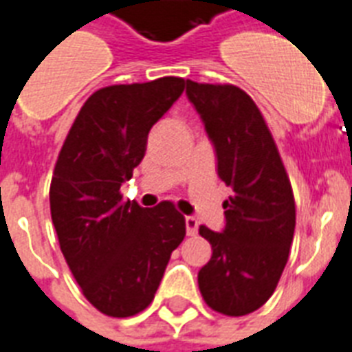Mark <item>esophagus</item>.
<instances>
[{"mask_svg":"<svg viewBox=\"0 0 352 352\" xmlns=\"http://www.w3.org/2000/svg\"><path fill=\"white\" fill-rule=\"evenodd\" d=\"M185 228H187V235H196V231H198V220L195 217H185Z\"/></svg>","mask_w":352,"mask_h":352,"instance_id":"obj_1","label":"esophagus"}]
</instances>
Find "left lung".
<instances>
[{"label":"left lung","mask_w":352,"mask_h":352,"mask_svg":"<svg viewBox=\"0 0 352 352\" xmlns=\"http://www.w3.org/2000/svg\"><path fill=\"white\" fill-rule=\"evenodd\" d=\"M187 97L200 113L233 189L222 204L226 228L200 226L213 255L198 272L201 298L226 316H246L275 292L296 230V201L274 135L253 99L233 84L187 80Z\"/></svg>","instance_id":"left-lung-1"}]
</instances>
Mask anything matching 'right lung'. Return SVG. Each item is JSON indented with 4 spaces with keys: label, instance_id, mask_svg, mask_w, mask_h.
Masks as SVG:
<instances>
[{
    "label": "right lung",
    "instance_id": "1",
    "mask_svg": "<svg viewBox=\"0 0 352 352\" xmlns=\"http://www.w3.org/2000/svg\"><path fill=\"white\" fill-rule=\"evenodd\" d=\"M185 88L179 77L97 89L75 117L54 165L49 204L60 250L84 298L111 318L154 299L185 236L173 201L146 209L121 185L145 157L151 128Z\"/></svg>",
    "mask_w": 352,
    "mask_h": 352
}]
</instances>
